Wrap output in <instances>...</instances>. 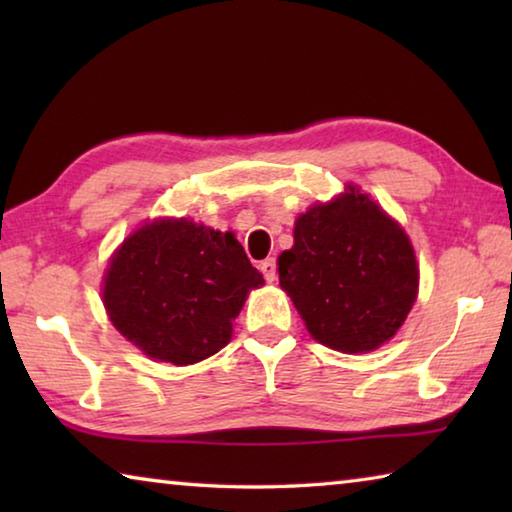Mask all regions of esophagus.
Masks as SVG:
<instances>
[{"instance_id":"esophagus-1","label":"esophagus","mask_w":512,"mask_h":512,"mask_svg":"<svg viewBox=\"0 0 512 512\" xmlns=\"http://www.w3.org/2000/svg\"><path fill=\"white\" fill-rule=\"evenodd\" d=\"M259 268H262V273H264V277H266L268 282H275V277H277V264H275L273 257L264 259V262L259 264Z\"/></svg>"}]
</instances>
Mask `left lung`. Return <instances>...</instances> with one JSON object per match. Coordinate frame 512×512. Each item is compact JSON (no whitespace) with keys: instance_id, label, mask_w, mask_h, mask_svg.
I'll list each match as a JSON object with an SVG mask.
<instances>
[{"instance_id":"left-lung-1","label":"left lung","mask_w":512,"mask_h":512,"mask_svg":"<svg viewBox=\"0 0 512 512\" xmlns=\"http://www.w3.org/2000/svg\"><path fill=\"white\" fill-rule=\"evenodd\" d=\"M277 271L307 332L345 354L391 341L418 298V262L404 228L352 185L298 216Z\"/></svg>"}]
</instances>
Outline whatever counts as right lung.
Masks as SVG:
<instances>
[{"instance_id": "add662e5", "label": "right lung", "mask_w": 512, "mask_h": 512, "mask_svg": "<svg viewBox=\"0 0 512 512\" xmlns=\"http://www.w3.org/2000/svg\"><path fill=\"white\" fill-rule=\"evenodd\" d=\"M262 284L232 232L155 219L112 255L103 305L119 334L146 357L189 366L230 343L250 289Z\"/></svg>"}]
</instances>
